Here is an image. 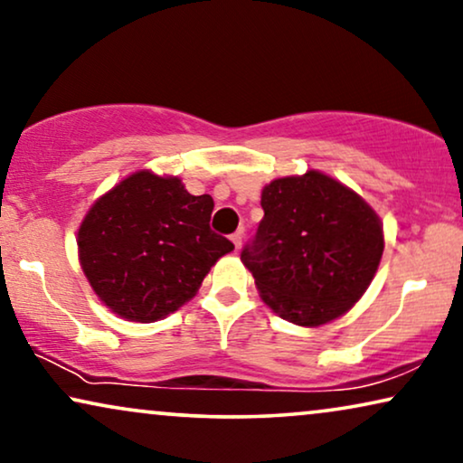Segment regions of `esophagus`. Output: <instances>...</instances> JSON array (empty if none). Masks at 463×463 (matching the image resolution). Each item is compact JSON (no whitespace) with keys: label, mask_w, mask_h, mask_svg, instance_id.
Returning a JSON list of instances; mask_svg holds the SVG:
<instances>
[{"label":"esophagus","mask_w":463,"mask_h":463,"mask_svg":"<svg viewBox=\"0 0 463 463\" xmlns=\"http://www.w3.org/2000/svg\"><path fill=\"white\" fill-rule=\"evenodd\" d=\"M232 242H233V246H236V252H238L240 249H242V230L233 233V236H232Z\"/></svg>","instance_id":"obj_1"}]
</instances>
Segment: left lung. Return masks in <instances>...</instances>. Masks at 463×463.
Instances as JSON below:
<instances>
[{"mask_svg":"<svg viewBox=\"0 0 463 463\" xmlns=\"http://www.w3.org/2000/svg\"><path fill=\"white\" fill-rule=\"evenodd\" d=\"M263 219L242 250L263 303L297 326L344 316L369 288L383 255V225L364 198L320 170L274 179Z\"/></svg>","mask_w":463,"mask_h":463,"instance_id":"1","label":"left lung"}]
</instances>
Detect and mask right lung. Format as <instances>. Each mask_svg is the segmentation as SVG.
Returning a JSON list of instances; mask_svg holds the SVG:
<instances>
[{
	"label": "right lung",
	"mask_w": 463,
	"mask_h": 463,
	"mask_svg": "<svg viewBox=\"0 0 463 463\" xmlns=\"http://www.w3.org/2000/svg\"><path fill=\"white\" fill-rule=\"evenodd\" d=\"M214 202L179 176L137 170L88 208L78 257L100 301L130 322L166 318L198 293L214 263L233 250L211 230Z\"/></svg>",
	"instance_id": "obj_1"
}]
</instances>
